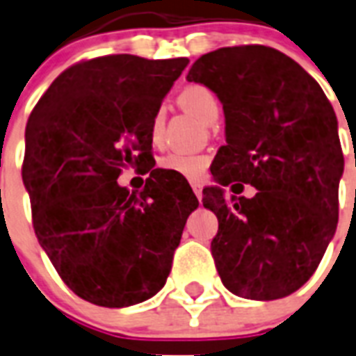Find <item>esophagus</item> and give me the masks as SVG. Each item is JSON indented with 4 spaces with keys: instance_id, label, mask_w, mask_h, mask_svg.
<instances>
[{
    "instance_id": "34e87169",
    "label": "esophagus",
    "mask_w": 356,
    "mask_h": 356,
    "mask_svg": "<svg viewBox=\"0 0 356 356\" xmlns=\"http://www.w3.org/2000/svg\"><path fill=\"white\" fill-rule=\"evenodd\" d=\"M192 190H193V193H195V197L197 199L203 197V188H201V184L192 183Z\"/></svg>"
}]
</instances>
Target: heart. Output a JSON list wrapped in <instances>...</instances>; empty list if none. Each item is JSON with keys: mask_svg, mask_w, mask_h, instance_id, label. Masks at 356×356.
<instances>
[{"mask_svg": "<svg viewBox=\"0 0 356 356\" xmlns=\"http://www.w3.org/2000/svg\"><path fill=\"white\" fill-rule=\"evenodd\" d=\"M179 102L208 124L216 122L219 113H221V104H219L218 95L204 83H188L186 88L181 89V93H179ZM164 122H166V109L163 106H159L153 111L152 124H149V133H152V138L155 143H159L161 137H163ZM207 155L190 152H170L168 155L159 159V168L179 173L181 177L186 179L201 177L204 170H207Z\"/></svg>", "mask_w": 356, "mask_h": 356, "instance_id": "obj_1", "label": "heart"}]
</instances>
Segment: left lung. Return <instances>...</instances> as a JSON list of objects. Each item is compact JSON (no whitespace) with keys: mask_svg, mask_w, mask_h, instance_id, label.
I'll return each instance as SVG.
<instances>
[{"mask_svg":"<svg viewBox=\"0 0 356 356\" xmlns=\"http://www.w3.org/2000/svg\"><path fill=\"white\" fill-rule=\"evenodd\" d=\"M186 78L223 102L227 144L213 179L259 190L250 200L203 190L219 221L210 245L219 278L248 300L289 296L318 268L337 230L342 164L333 106L293 58L265 45L203 54Z\"/></svg>","mask_w":356,"mask_h":356,"instance_id":"obj_1","label":"left lung"}]
</instances>
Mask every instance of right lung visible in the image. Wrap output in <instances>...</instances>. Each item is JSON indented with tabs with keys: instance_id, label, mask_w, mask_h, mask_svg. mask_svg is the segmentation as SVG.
Wrapping results in <instances>:
<instances>
[{
	"instance_id": "obj_1",
	"label": "right lung",
	"mask_w": 356,
	"mask_h": 356,
	"mask_svg": "<svg viewBox=\"0 0 356 356\" xmlns=\"http://www.w3.org/2000/svg\"><path fill=\"white\" fill-rule=\"evenodd\" d=\"M186 58L133 54L82 60L34 106L22 177L33 227L63 283L86 302L128 307L166 283L188 216L199 201L177 173L153 170V111ZM149 172L138 194L122 168Z\"/></svg>"
}]
</instances>
